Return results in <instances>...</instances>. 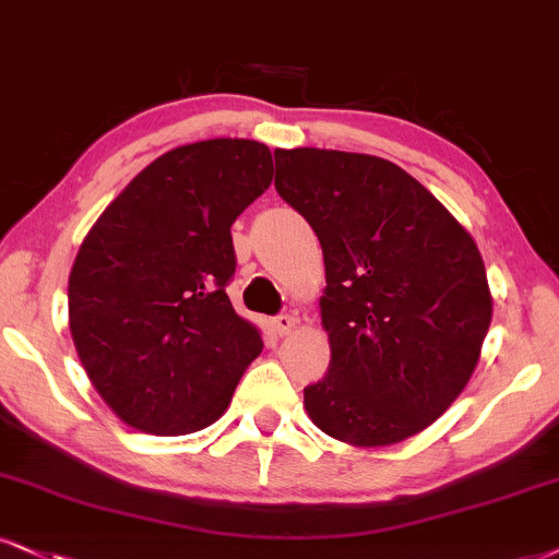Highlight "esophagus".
<instances>
[{
  "instance_id": "esophagus-1",
  "label": "esophagus",
  "mask_w": 559,
  "mask_h": 559,
  "mask_svg": "<svg viewBox=\"0 0 559 559\" xmlns=\"http://www.w3.org/2000/svg\"><path fill=\"white\" fill-rule=\"evenodd\" d=\"M295 329H298V319H295V316H277V319H274V332H277L280 336H287V334H293Z\"/></svg>"
}]
</instances>
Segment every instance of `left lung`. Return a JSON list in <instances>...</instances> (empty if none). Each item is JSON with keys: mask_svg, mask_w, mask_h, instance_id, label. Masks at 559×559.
Masks as SVG:
<instances>
[{"mask_svg": "<svg viewBox=\"0 0 559 559\" xmlns=\"http://www.w3.org/2000/svg\"><path fill=\"white\" fill-rule=\"evenodd\" d=\"M280 197L319 236L326 376L302 389L311 423L357 448L430 427L477 368L492 293L474 238L417 178L342 150H274Z\"/></svg>", "mask_w": 559, "mask_h": 559, "instance_id": "8db88e82", "label": "left lung"}]
</instances>
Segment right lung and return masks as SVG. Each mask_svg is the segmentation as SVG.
<instances>
[{
  "label": "right lung",
  "instance_id": "1",
  "mask_svg": "<svg viewBox=\"0 0 559 559\" xmlns=\"http://www.w3.org/2000/svg\"><path fill=\"white\" fill-rule=\"evenodd\" d=\"M274 178L253 140H202L157 157L103 210L69 272V332L123 425L189 436L217 423L264 349L236 313L230 227Z\"/></svg>",
  "mask_w": 559,
  "mask_h": 559
}]
</instances>
